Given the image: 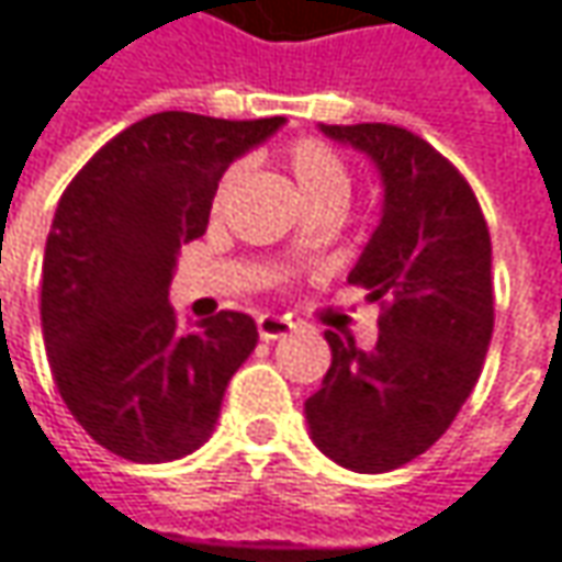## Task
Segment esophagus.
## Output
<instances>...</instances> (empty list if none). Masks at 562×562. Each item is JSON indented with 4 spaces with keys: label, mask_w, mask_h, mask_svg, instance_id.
Listing matches in <instances>:
<instances>
[{
    "label": "esophagus",
    "mask_w": 562,
    "mask_h": 562,
    "mask_svg": "<svg viewBox=\"0 0 562 562\" xmlns=\"http://www.w3.org/2000/svg\"><path fill=\"white\" fill-rule=\"evenodd\" d=\"M256 328H259V338L262 341H274V338H284L294 331V323L291 319H281V316H259L256 319Z\"/></svg>",
    "instance_id": "1"
}]
</instances>
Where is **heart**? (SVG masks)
<instances>
[{
  "mask_svg": "<svg viewBox=\"0 0 562 562\" xmlns=\"http://www.w3.org/2000/svg\"><path fill=\"white\" fill-rule=\"evenodd\" d=\"M288 164L294 173L300 192L306 195V202H323V199H338L345 205L348 189H351V173L348 164L341 160V155L325 145L319 138H300L288 148ZM239 180V164H234L231 170H224V177L217 180L214 189V209H221L227 202V195L234 192V186ZM294 246H303V237H294Z\"/></svg>",
  "mask_w": 562,
  "mask_h": 562,
  "instance_id": "1",
  "label": "heart"
}]
</instances>
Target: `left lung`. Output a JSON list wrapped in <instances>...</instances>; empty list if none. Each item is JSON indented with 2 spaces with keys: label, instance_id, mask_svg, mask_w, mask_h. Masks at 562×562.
<instances>
[{
  "label": "left lung",
  "instance_id": "8db88e82",
  "mask_svg": "<svg viewBox=\"0 0 562 562\" xmlns=\"http://www.w3.org/2000/svg\"><path fill=\"white\" fill-rule=\"evenodd\" d=\"M319 132L370 157L382 180L376 231L348 281L385 310L373 351L325 331L331 367L303 414L323 456L379 474L424 456L481 376L493 335L491 234L471 186L420 135L385 123Z\"/></svg>",
  "mask_w": 562,
  "mask_h": 562
}]
</instances>
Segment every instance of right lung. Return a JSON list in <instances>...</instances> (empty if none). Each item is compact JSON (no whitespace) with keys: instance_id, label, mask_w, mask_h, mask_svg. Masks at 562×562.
I'll list each match as a JSON object with an SVG mask.
<instances>
[{"instance_id":"right-lung-1","label":"right lung","mask_w":562,"mask_h":562,"mask_svg":"<svg viewBox=\"0 0 562 562\" xmlns=\"http://www.w3.org/2000/svg\"><path fill=\"white\" fill-rule=\"evenodd\" d=\"M284 126L167 110L120 132L69 183L43 252V345L71 417L113 456L195 452L252 353V316L224 310L180 331L170 281L202 237L224 170Z\"/></svg>"}]
</instances>
